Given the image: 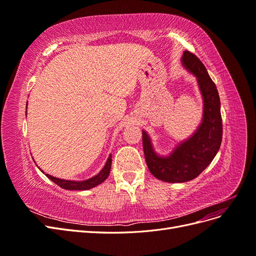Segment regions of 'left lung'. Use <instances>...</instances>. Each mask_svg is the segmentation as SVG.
Instances as JSON below:
<instances>
[{
	"mask_svg": "<svg viewBox=\"0 0 256 256\" xmlns=\"http://www.w3.org/2000/svg\"><path fill=\"white\" fill-rule=\"evenodd\" d=\"M182 64L186 70L196 78L203 98V118L198 127L187 140L178 143L168 156L156 152L150 136L142 130L147 166L154 177L166 182H186L194 180L210 164L222 141L221 104L216 84L194 54L184 51Z\"/></svg>",
	"mask_w": 256,
	"mask_h": 256,
	"instance_id": "left-lung-1",
	"label": "left lung"
}]
</instances>
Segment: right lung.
<instances>
[{
  "mask_svg": "<svg viewBox=\"0 0 256 256\" xmlns=\"http://www.w3.org/2000/svg\"><path fill=\"white\" fill-rule=\"evenodd\" d=\"M26 109H28V104H26ZM111 164H112V154H110L109 158H108L104 166L102 168V171H100L97 175L92 176L86 180H81V182H76V180H62V178H58L51 176L49 174H44L42 170L40 171L47 176L50 180H52L54 184H56L60 186V188L66 189V190H88L96 187V186L104 182L108 176L110 174V170H111Z\"/></svg>",
  "mask_w": 256,
  "mask_h": 256,
  "instance_id": "obj_1",
  "label": "right lung"
}]
</instances>
